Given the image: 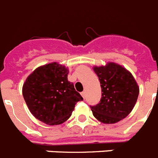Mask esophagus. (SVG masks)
I'll use <instances>...</instances> for the list:
<instances>
[{"instance_id":"1","label":"esophagus","mask_w":158,"mask_h":158,"mask_svg":"<svg viewBox=\"0 0 158 158\" xmlns=\"http://www.w3.org/2000/svg\"><path fill=\"white\" fill-rule=\"evenodd\" d=\"M81 96H82V97H83L84 99L85 98V96H86V93H85V92H82V93H81Z\"/></svg>"}]
</instances>
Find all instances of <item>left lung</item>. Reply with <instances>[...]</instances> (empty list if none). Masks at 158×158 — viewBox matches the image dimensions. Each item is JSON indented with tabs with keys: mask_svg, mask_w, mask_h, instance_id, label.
<instances>
[{
	"mask_svg": "<svg viewBox=\"0 0 158 158\" xmlns=\"http://www.w3.org/2000/svg\"><path fill=\"white\" fill-rule=\"evenodd\" d=\"M93 69L102 91L100 103L91 107L93 116L104 124L116 123L133 110L139 94V85L129 70L115 62L95 65Z\"/></svg>",
	"mask_w": 158,
	"mask_h": 158,
	"instance_id": "1",
	"label": "left lung"
}]
</instances>
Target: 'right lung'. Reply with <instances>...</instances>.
I'll return each mask as SVG.
<instances>
[{
    "label": "right lung",
    "mask_w": 158,
    "mask_h": 158,
    "mask_svg": "<svg viewBox=\"0 0 158 158\" xmlns=\"http://www.w3.org/2000/svg\"><path fill=\"white\" fill-rule=\"evenodd\" d=\"M68 67L51 62L37 67L22 88L29 111L41 122L54 126L63 123L72 115L75 104L83 98L68 81Z\"/></svg>",
    "instance_id": "obj_1"
}]
</instances>
